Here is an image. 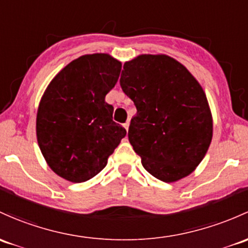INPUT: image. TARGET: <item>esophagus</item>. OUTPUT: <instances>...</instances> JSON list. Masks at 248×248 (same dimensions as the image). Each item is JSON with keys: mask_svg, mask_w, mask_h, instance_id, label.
Here are the masks:
<instances>
[{"mask_svg": "<svg viewBox=\"0 0 248 248\" xmlns=\"http://www.w3.org/2000/svg\"><path fill=\"white\" fill-rule=\"evenodd\" d=\"M124 129H126V131H128V128H129V121L124 122Z\"/></svg>", "mask_w": 248, "mask_h": 248, "instance_id": "34e87169", "label": "esophagus"}]
</instances>
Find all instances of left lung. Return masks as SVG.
<instances>
[{"instance_id":"8db88e82","label":"left lung","mask_w":248,"mask_h":248,"mask_svg":"<svg viewBox=\"0 0 248 248\" xmlns=\"http://www.w3.org/2000/svg\"><path fill=\"white\" fill-rule=\"evenodd\" d=\"M137 107L128 139L153 177L173 183L196 170L213 139V116L199 80L166 54H139L120 78Z\"/></svg>"}]
</instances>
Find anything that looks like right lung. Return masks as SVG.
<instances>
[{
    "label": "right lung",
    "instance_id": "right-lung-1",
    "mask_svg": "<svg viewBox=\"0 0 248 248\" xmlns=\"http://www.w3.org/2000/svg\"><path fill=\"white\" fill-rule=\"evenodd\" d=\"M121 67L108 53L84 54L62 69L44 91L36 140L49 169L62 178L82 183L95 177L126 135L106 102Z\"/></svg>",
    "mask_w": 248,
    "mask_h": 248
}]
</instances>
